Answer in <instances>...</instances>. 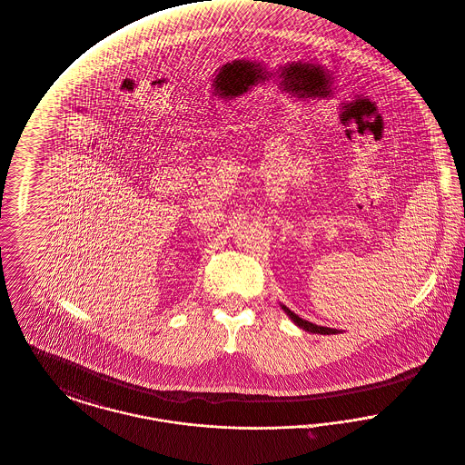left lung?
Segmentation results:
<instances>
[{
    "label": "left lung",
    "mask_w": 465,
    "mask_h": 465,
    "mask_svg": "<svg viewBox=\"0 0 465 465\" xmlns=\"http://www.w3.org/2000/svg\"><path fill=\"white\" fill-rule=\"evenodd\" d=\"M281 309L290 316V320H292L297 327L305 330V331H309V333H322V335H335V333H339L337 328L320 327V325H314V323H311V322H307V320H302L299 314H295L293 311H290V309H288L286 305H282V303H281Z\"/></svg>",
    "instance_id": "obj_1"
}]
</instances>
